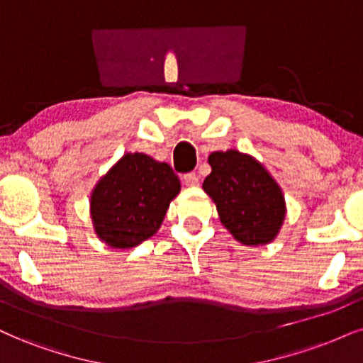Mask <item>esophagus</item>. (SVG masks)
<instances>
[{
	"label": "esophagus",
	"mask_w": 363,
	"mask_h": 363,
	"mask_svg": "<svg viewBox=\"0 0 363 363\" xmlns=\"http://www.w3.org/2000/svg\"><path fill=\"white\" fill-rule=\"evenodd\" d=\"M183 182H185L186 186H199L200 185V178L196 177L195 173L183 174Z\"/></svg>",
	"instance_id": "1"
}]
</instances>
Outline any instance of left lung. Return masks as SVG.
I'll return each instance as SVG.
<instances>
[{"label": "left lung", "instance_id": "obj_1", "mask_svg": "<svg viewBox=\"0 0 363 363\" xmlns=\"http://www.w3.org/2000/svg\"><path fill=\"white\" fill-rule=\"evenodd\" d=\"M203 190L216 203L222 225L244 245L269 244L286 217L281 186L252 156L237 150L213 151Z\"/></svg>", "mask_w": 363, "mask_h": 363}]
</instances>
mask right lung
<instances>
[{
  "instance_id": "1",
  "label": "right lung",
  "mask_w": 363,
  "mask_h": 363,
  "mask_svg": "<svg viewBox=\"0 0 363 363\" xmlns=\"http://www.w3.org/2000/svg\"><path fill=\"white\" fill-rule=\"evenodd\" d=\"M180 180L168 163L126 153L97 182L91 195L94 230L114 249H131L156 234Z\"/></svg>"
}]
</instances>
